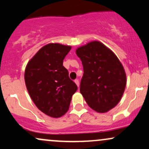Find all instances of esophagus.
Masks as SVG:
<instances>
[{
	"mask_svg": "<svg viewBox=\"0 0 149 149\" xmlns=\"http://www.w3.org/2000/svg\"><path fill=\"white\" fill-rule=\"evenodd\" d=\"M74 82H75V83H76V84L77 86L79 87V85H80V83H79V80H78V79H76V80H74Z\"/></svg>",
	"mask_w": 149,
	"mask_h": 149,
	"instance_id": "34e87169",
	"label": "esophagus"
}]
</instances>
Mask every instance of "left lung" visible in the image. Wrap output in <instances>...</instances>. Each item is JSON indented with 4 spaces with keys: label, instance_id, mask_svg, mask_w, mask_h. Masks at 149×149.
<instances>
[{
    "label": "left lung",
    "instance_id": "obj_1",
    "mask_svg": "<svg viewBox=\"0 0 149 149\" xmlns=\"http://www.w3.org/2000/svg\"><path fill=\"white\" fill-rule=\"evenodd\" d=\"M81 59L84 74L80 92L92 109L107 113L118 104L126 86V73L111 49L97 40L76 50Z\"/></svg>",
    "mask_w": 149,
    "mask_h": 149
}]
</instances>
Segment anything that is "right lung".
<instances>
[{
  "instance_id": "right-lung-1",
  "label": "right lung",
  "mask_w": 149,
  "mask_h": 149,
  "mask_svg": "<svg viewBox=\"0 0 149 149\" xmlns=\"http://www.w3.org/2000/svg\"><path fill=\"white\" fill-rule=\"evenodd\" d=\"M71 49V46L62 44H47L26 66L24 80L31 98L38 109L49 117L64 116L78 89L63 66Z\"/></svg>"
}]
</instances>
